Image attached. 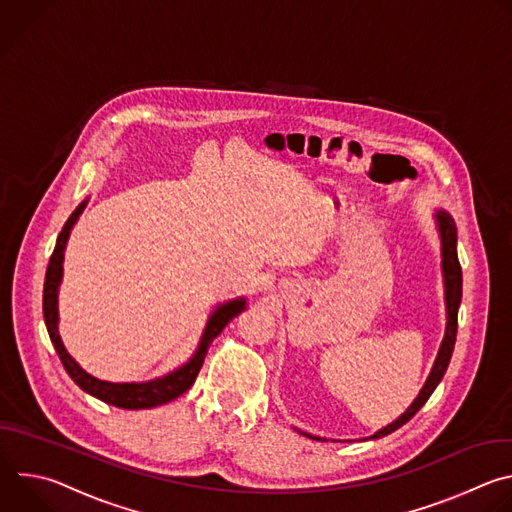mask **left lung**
I'll use <instances>...</instances> for the list:
<instances>
[{
  "instance_id": "obj_1",
  "label": "left lung",
  "mask_w": 512,
  "mask_h": 512,
  "mask_svg": "<svg viewBox=\"0 0 512 512\" xmlns=\"http://www.w3.org/2000/svg\"><path fill=\"white\" fill-rule=\"evenodd\" d=\"M437 225H440V235H442V267H444V281H446V306H448V326H446V336L442 342L440 352H437L433 369L421 389V393L417 395V399L411 403V407L391 425L383 427L381 431H377L375 435H371L369 440H377V437L389 435L395 429H399L401 425H405L423 405L425 401L431 397V393L435 391V387L440 385V381L446 375V369L450 364L452 352H454V344H456V334H458V308L462 302V267L458 261V251H456V223L454 218L446 212H437Z\"/></svg>"
}]
</instances>
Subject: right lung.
Here are the masks:
<instances>
[{
	"label": "right lung",
	"instance_id": "right-lung-1",
	"mask_svg": "<svg viewBox=\"0 0 512 512\" xmlns=\"http://www.w3.org/2000/svg\"><path fill=\"white\" fill-rule=\"evenodd\" d=\"M87 202L79 204V208L68 216V221L64 223L58 239H56V247L50 255L48 267H46V279H44V296H42V312H44V322H46V330L50 334V340L58 352V358L62 362V367L66 369V373L70 375V379L75 381L83 391H87L89 395L115 405L119 409H150V407H158L164 405L176 397H180L182 393H186L192 383L196 381L204 356L208 352V346L212 344V340L223 332V328L237 318L243 310H245V300H233L225 306L218 308L212 318L206 324L204 336L200 340V346L196 350V354L180 367L178 371L156 379V381H148V383H107V381H99L95 377H91L89 373H85L79 364L70 358V354L64 350L60 334H58V310H56V298H58V283L62 277V257H64V247L70 235L72 225L77 223L79 214L83 212Z\"/></svg>",
	"mask_w": 512,
	"mask_h": 512
}]
</instances>
